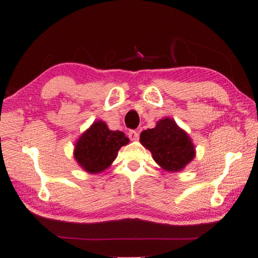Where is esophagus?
<instances>
[{"label":"esophagus","mask_w":258,"mask_h":258,"mask_svg":"<svg viewBox=\"0 0 258 258\" xmlns=\"http://www.w3.org/2000/svg\"><path fill=\"white\" fill-rule=\"evenodd\" d=\"M128 137H130V139H131V140H132V141H135V140H138V139H139V133H138V131L131 130L130 132H128Z\"/></svg>","instance_id":"1"}]
</instances>
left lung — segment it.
Here are the masks:
<instances>
[{
  "instance_id": "1",
  "label": "left lung",
  "mask_w": 258,
  "mask_h": 258,
  "mask_svg": "<svg viewBox=\"0 0 258 258\" xmlns=\"http://www.w3.org/2000/svg\"><path fill=\"white\" fill-rule=\"evenodd\" d=\"M140 142L151 151L159 166L169 171L181 170L195 156L189 137L171 118H163L154 128L143 131Z\"/></svg>"
}]
</instances>
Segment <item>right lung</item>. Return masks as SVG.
Wrapping results in <instances>:
<instances>
[{"instance_id":"obj_1","label":"right lung","mask_w":258,"mask_h":258,"mask_svg":"<svg viewBox=\"0 0 258 258\" xmlns=\"http://www.w3.org/2000/svg\"><path fill=\"white\" fill-rule=\"evenodd\" d=\"M127 143L123 132L110 131L104 121L98 120L79 139L74 157L84 170L97 174L108 168L118 150Z\"/></svg>"}]
</instances>
